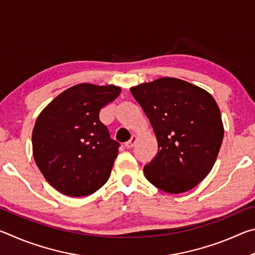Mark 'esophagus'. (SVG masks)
Returning <instances> with one entry per match:
<instances>
[{
	"mask_svg": "<svg viewBox=\"0 0 255 255\" xmlns=\"http://www.w3.org/2000/svg\"><path fill=\"white\" fill-rule=\"evenodd\" d=\"M136 140H137V137H136V136H132V137L130 138V140H128L127 143L125 144V147L128 148V149L132 148V147H133V145L136 144Z\"/></svg>",
	"mask_w": 255,
	"mask_h": 255,
	"instance_id": "34e87169",
	"label": "esophagus"
}]
</instances>
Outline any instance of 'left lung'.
<instances>
[{"instance_id":"obj_1","label":"left lung","mask_w":255,"mask_h":255,"mask_svg":"<svg viewBox=\"0 0 255 255\" xmlns=\"http://www.w3.org/2000/svg\"><path fill=\"white\" fill-rule=\"evenodd\" d=\"M154 129L157 154L144 174L167 193L200 183L221 149L224 126L215 99L206 90L174 77H161L130 89Z\"/></svg>"}]
</instances>
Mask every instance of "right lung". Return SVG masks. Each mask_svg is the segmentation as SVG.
<instances>
[{"mask_svg": "<svg viewBox=\"0 0 255 255\" xmlns=\"http://www.w3.org/2000/svg\"><path fill=\"white\" fill-rule=\"evenodd\" d=\"M120 92L116 85L81 83L60 93L38 116L34 161L63 195L89 196L109 179L120 144L111 139L99 115Z\"/></svg>", "mask_w": 255, "mask_h": 255, "instance_id": "1", "label": "right lung"}]
</instances>
